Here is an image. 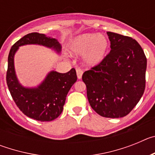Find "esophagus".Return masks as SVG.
<instances>
[{
	"label": "esophagus",
	"mask_w": 155,
	"mask_h": 155,
	"mask_svg": "<svg viewBox=\"0 0 155 155\" xmlns=\"http://www.w3.org/2000/svg\"><path fill=\"white\" fill-rule=\"evenodd\" d=\"M76 72H77V76H78V79L81 78L82 74H83V71H82L81 68H77Z\"/></svg>",
	"instance_id": "esophagus-1"
}]
</instances>
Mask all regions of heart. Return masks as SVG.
Listing matches in <instances>:
<instances>
[{"mask_svg": "<svg viewBox=\"0 0 155 155\" xmlns=\"http://www.w3.org/2000/svg\"><path fill=\"white\" fill-rule=\"evenodd\" d=\"M109 42L104 35L96 33L84 34L76 37L70 45V51L76 56L84 54V62L94 67L102 63L108 53Z\"/></svg>", "mask_w": 155, "mask_h": 155, "instance_id": "heart-1", "label": "heart"}]
</instances>
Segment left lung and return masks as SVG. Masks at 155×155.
Here are the masks:
<instances>
[{
    "mask_svg": "<svg viewBox=\"0 0 155 155\" xmlns=\"http://www.w3.org/2000/svg\"><path fill=\"white\" fill-rule=\"evenodd\" d=\"M110 53L98 65L82 75L91 107L106 118L130 113L145 89L147 58L131 37L107 31Z\"/></svg>",
    "mask_w": 155,
    "mask_h": 155,
    "instance_id": "obj_1",
    "label": "left lung"
}]
</instances>
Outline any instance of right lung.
Instances as JSON below:
<instances>
[{"instance_id":"obj_1","label":"right lung","mask_w":155,"mask_h":155,"mask_svg":"<svg viewBox=\"0 0 155 155\" xmlns=\"http://www.w3.org/2000/svg\"><path fill=\"white\" fill-rule=\"evenodd\" d=\"M27 44L53 48L57 53H61V46L56 39L47 37L44 34L31 32L23 36L12 46L8 59L7 84L16 105L28 117L41 122L52 121L62 113L67 94L77 81L76 71L72 68L64 74L53 71L37 87H23L16 77L14 56L19 46Z\"/></svg>"}]
</instances>
